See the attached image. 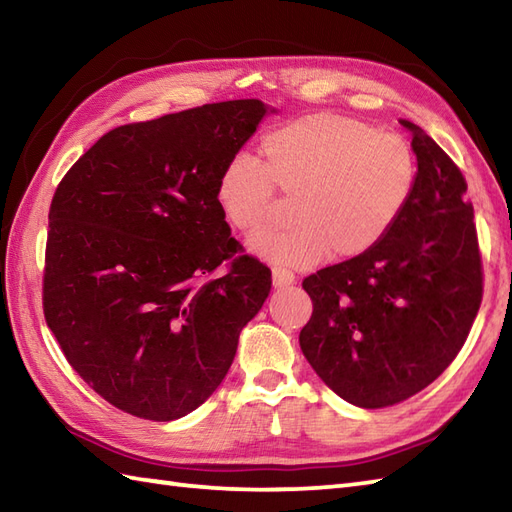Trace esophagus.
Returning <instances> with one entry per match:
<instances>
[{"instance_id": "1", "label": "esophagus", "mask_w": 512, "mask_h": 512, "mask_svg": "<svg viewBox=\"0 0 512 512\" xmlns=\"http://www.w3.org/2000/svg\"><path fill=\"white\" fill-rule=\"evenodd\" d=\"M272 285L277 287V290H283V287H290L294 285V274L281 270V268H274L272 270Z\"/></svg>"}]
</instances>
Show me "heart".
<instances>
[{"label": "heart", "instance_id": "heart-1", "mask_svg": "<svg viewBox=\"0 0 512 512\" xmlns=\"http://www.w3.org/2000/svg\"><path fill=\"white\" fill-rule=\"evenodd\" d=\"M264 166L235 155L220 170L216 201L233 229L255 233L266 225L277 188L296 196L294 225L246 242L248 253L272 266L305 270L333 259L368 253L409 203L415 155L398 134L335 114H311L287 123L261 142Z\"/></svg>", "mask_w": 512, "mask_h": 512}]
</instances>
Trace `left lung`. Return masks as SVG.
I'll list each match as a JSON object with an SVG mask.
<instances>
[{"label": "left lung", "mask_w": 512, "mask_h": 512, "mask_svg": "<svg viewBox=\"0 0 512 512\" xmlns=\"http://www.w3.org/2000/svg\"><path fill=\"white\" fill-rule=\"evenodd\" d=\"M409 203L368 253L303 281L313 303L300 350L326 387L361 409L415 396L463 348L482 300L474 209L461 170L409 121Z\"/></svg>", "instance_id": "obj_1"}]
</instances>
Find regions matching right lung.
<instances>
[{
    "label": "right lung",
    "instance_id": "obj_1",
    "mask_svg": "<svg viewBox=\"0 0 512 512\" xmlns=\"http://www.w3.org/2000/svg\"><path fill=\"white\" fill-rule=\"evenodd\" d=\"M259 99L123 125L54 194L43 309L73 370L116 409L170 422L212 396L270 294L216 201L220 170L266 114Z\"/></svg>",
    "mask_w": 512,
    "mask_h": 512
}]
</instances>
